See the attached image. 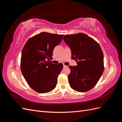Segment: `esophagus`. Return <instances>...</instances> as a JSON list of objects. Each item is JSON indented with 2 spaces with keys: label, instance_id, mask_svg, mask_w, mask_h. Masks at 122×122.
I'll return each mask as SVG.
<instances>
[{
  "label": "esophagus",
  "instance_id": "esophagus-1",
  "mask_svg": "<svg viewBox=\"0 0 122 122\" xmlns=\"http://www.w3.org/2000/svg\"><path fill=\"white\" fill-rule=\"evenodd\" d=\"M63 66H64V67H68L67 66H66V65H65L64 64H63Z\"/></svg>",
  "mask_w": 122,
  "mask_h": 122
}]
</instances>
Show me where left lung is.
<instances>
[{
	"instance_id": "left-lung-1",
	"label": "left lung",
	"mask_w": 122,
	"mask_h": 122,
	"mask_svg": "<svg viewBox=\"0 0 122 122\" xmlns=\"http://www.w3.org/2000/svg\"><path fill=\"white\" fill-rule=\"evenodd\" d=\"M65 42L71 50L72 59L77 65L69 66L68 80L71 87L85 92L97 84L104 71V56L99 44L83 33L64 36Z\"/></svg>"
}]
</instances>
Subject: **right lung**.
I'll list each match as a JSON object with an SVG mask.
<instances>
[{"mask_svg": "<svg viewBox=\"0 0 122 122\" xmlns=\"http://www.w3.org/2000/svg\"><path fill=\"white\" fill-rule=\"evenodd\" d=\"M63 35L42 32L28 39L22 51L21 70L28 84L40 93H46L56 87L61 63L50 62L53 50L62 41Z\"/></svg>", "mask_w": 122, "mask_h": 122, "instance_id": "right-lung-1", "label": "right lung"}]
</instances>
